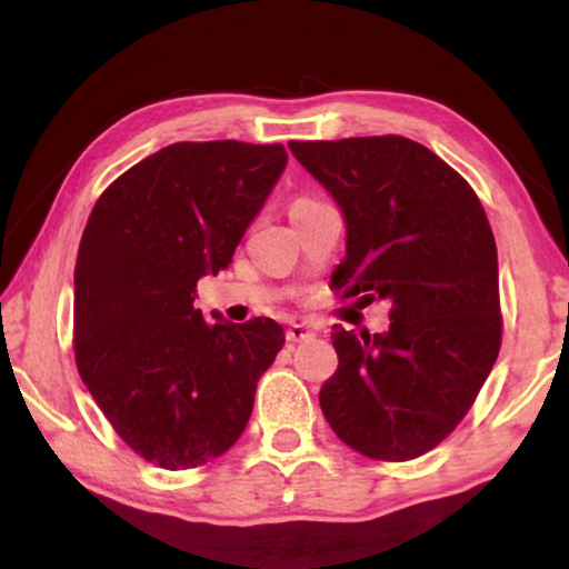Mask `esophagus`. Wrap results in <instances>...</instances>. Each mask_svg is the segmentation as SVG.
Wrapping results in <instances>:
<instances>
[{
    "instance_id": "34e87169",
    "label": "esophagus",
    "mask_w": 569,
    "mask_h": 569,
    "mask_svg": "<svg viewBox=\"0 0 569 569\" xmlns=\"http://www.w3.org/2000/svg\"><path fill=\"white\" fill-rule=\"evenodd\" d=\"M313 337H316L313 329H310V326H306V323H292L290 329H287V341H292V345H298V341H308Z\"/></svg>"
}]
</instances>
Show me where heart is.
Instances as JSON below:
<instances>
[{
	"label": "heart",
	"instance_id": "b5f03b06",
	"mask_svg": "<svg viewBox=\"0 0 569 569\" xmlns=\"http://www.w3.org/2000/svg\"><path fill=\"white\" fill-rule=\"evenodd\" d=\"M298 201H306V199H298Z\"/></svg>",
	"mask_w": 569,
	"mask_h": 569
}]
</instances>
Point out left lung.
I'll list each match as a JSON object with an SVG mask.
<instances>
[{
	"label": "left lung",
	"instance_id": "8db88e82",
	"mask_svg": "<svg viewBox=\"0 0 569 569\" xmlns=\"http://www.w3.org/2000/svg\"><path fill=\"white\" fill-rule=\"evenodd\" d=\"M347 222L333 290L391 302L383 333L333 326L339 368L321 401L357 453L411 461L456 430L502 341L497 246L485 207L448 162L407 137L290 142Z\"/></svg>",
	"mask_w": 569,
	"mask_h": 569
}]
</instances>
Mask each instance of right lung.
Returning a JSON list of instances; mask_svg holds the SVG:
<instances>
[{
	"label": "right lung",
	"mask_w": 569,
	"mask_h": 569,
	"mask_svg": "<svg viewBox=\"0 0 569 569\" xmlns=\"http://www.w3.org/2000/svg\"><path fill=\"white\" fill-rule=\"evenodd\" d=\"M287 166L282 144L176 142L116 178L74 267V360L127 446L178 471L222 456L284 345L271 318L207 323L197 282L228 269Z\"/></svg>",
	"instance_id": "1"
}]
</instances>
